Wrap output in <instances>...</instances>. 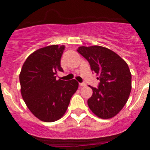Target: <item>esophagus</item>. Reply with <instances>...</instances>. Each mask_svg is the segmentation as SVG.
Masks as SVG:
<instances>
[{"instance_id":"1","label":"esophagus","mask_w":150,"mask_h":150,"mask_svg":"<svg viewBox=\"0 0 150 150\" xmlns=\"http://www.w3.org/2000/svg\"><path fill=\"white\" fill-rule=\"evenodd\" d=\"M79 86H81V87H85V86H86V84L85 83H80Z\"/></svg>"}]
</instances>
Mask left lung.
I'll return each instance as SVG.
<instances>
[{
	"label": "left lung",
	"instance_id": "1",
	"mask_svg": "<svg viewBox=\"0 0 150 150\" xmlns=\"http://www.w3.org/2000/svg\"><path fill=\"white\" fill-rule=\"evenodd\" d=\"M78 52L99 75L98 88L88 99L90 110L97 117L109 119L123 108L131 91V74L127 63L114 51L99 46H80Z\"/></svg>",
	"mask_w": 150,
	"mask_h": 150
}]
</instances>
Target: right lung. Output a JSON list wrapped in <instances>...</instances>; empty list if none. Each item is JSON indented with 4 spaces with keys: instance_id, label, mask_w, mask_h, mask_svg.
<instances>
[{
    "instance_id": "1",
    "label": "right lung",
    "mask_w": 150,
    "mask_h": 150,
    "mask_svg": "<svg viewBox=\"0 0 150 150\" xmlns=\"http://www.w3.org/2000/svg\"><path fill=\"white\" fill-rule=\"evenodd\" d=\"M64 46L52 45L34 51L25 60L19 74L21 93L27 107L39 120L54 122L66 112L78 88L75 79L57 80Z\"/></svg>"
}]
</instances>
